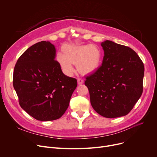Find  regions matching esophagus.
Wrapping results in <instances>:
<instances>
[{"instance_id":"esophagus-1","label":"esophagus","mask_w":157,"mask_h":157,"mask_svg":"<svg viewBox=\"0 0 157 157\" xmlns=\"http://www.w3.org/2000/svg\"><path fill=\"white\" fill-rule=\"evenodd\" d=\"M78 85H82L83 83V79H82L81 78L78 79Z\"/></svg>"}]
</instances>
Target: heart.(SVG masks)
Returning <instances> with one entry per match:
<instances>
[{
  "label": "heart",
  "instance_id": "obj_1",
  "mask_svg": "<svg viewBox=\"0 0 157 157\" xmlns=\"http://www.w3.org/2000/svg\"><path fill=\"white\" fill-rule=\"evenodd\" d=\"M102 59L101 49L97 46L67 44L63 48V53L59 52L56 60L63 72L71 76L74 72L73 64H76L79 72L86 74L94 72L99 67Z\"/></svg>",
  "mask_w": 157,
  "mask_h": 157
}]
</instances>
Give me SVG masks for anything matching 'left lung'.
Listing matches in <instances>:
<instances>
[{
	"label": "left lung",
	"mask_w": 157,
	"mask_h": 157,
	"mask_svg": "<svg viewBox=\"0 0 157 157\" xmlns=\"http://www.w3.org/2000/svg\"><path fill=\"white\" fill-rule=\"evenodd\" d=\"M102 65L86 77L90 102L101 116H125L133 109L143 90L144 67L130 48L107 40Z\"/></svg>",
	"instance_id": "obj_1"
}]
</instances>
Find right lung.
<instances>
[{
    "mask_svg": "<svg viewBox=\"0 0 157 157\" xmlns=\"http://www.w3.org/2000/svg\"><path fill=\"white\" fill-rule=\"evenodd\" d=\"M49 41L29 48L16 62L13 86L21 108L40 121L60 118L68 108L77 79L65 76Z\"/></svg>",
    "mask_w": 157,
    "mask_h": 157,
    "instance_id": "right-lung-1",
    "label": "right lung"
}]
</instances>
